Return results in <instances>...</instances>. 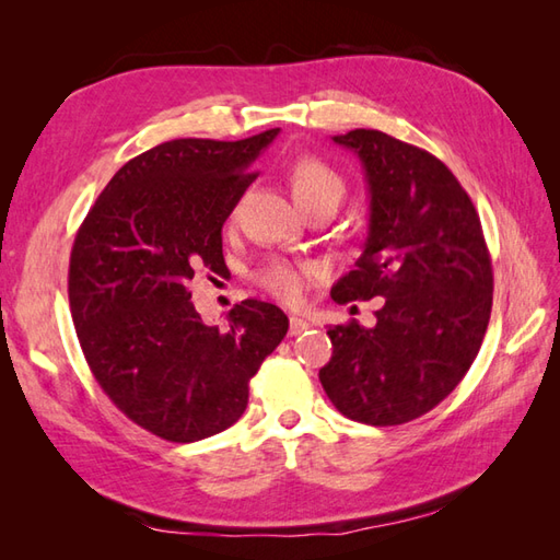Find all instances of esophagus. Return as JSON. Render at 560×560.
Masks as SVG:
<instances>
[{"mask_svg":"<svg viewBox=\"0 0 560 560\" xmlns=\"http://www.w3.org/2000/svg\"><path fill=\"white\" fill-rule=\"evenodd\" d=\"M311 327V323H307V319H303V317H299V315H291V319H289V335L291 337H299V335H303V331Z\"/></svg>","mask_w":560,"mask_h":560,"instance_id":"esophagus-1","label":"esophagus"}]
</instances>
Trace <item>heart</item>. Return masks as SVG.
Segmentation results:
<instances>
[{
  "mask_svg": "<svg viewBox=\"0 0 560 560\" xmlns=\"http://www.w3.org/2000/svg\"><path fill=\"white\" fill-rule=\"evenodd\" d=\"M289 183L295 201H299L305 211L319 205H329L337 209L343 197H347V183H343V177L331 168L329 163L315 156H303L295 161L291 165ZM311 273H315L311 265L273 259L255 273V279L261 289H267L271 295H277V299L293 301L301 295L303 283Z\"/></svg>",
  "mask_w": 560,
  "mask_h": 560,
  "instance_id": "1",
  "label": "heart"
}]
</instances>
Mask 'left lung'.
<instances>
[{
    "label": "left lung",
    "instance_id": "left-lung-1",
    "mask_svg": "<svg viewBox=\"0 0 560 560\" xmlns=\"http://www.w3.org/2000/svg\"><path fill=\"white\" fill-rule=\"evenodd\" d=\"M335 141L363 163L371 225L331 299L380 307L375 327L327 329L335 351L319 383L347 419L399 425L438 407L477 359L493 305L491 255L469 195L433 153L377 129Z\"/></svg>",
    "mask_w": 560,
    "mask_h": 560
}]
</instances>
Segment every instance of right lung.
Returning <instances> with one entry per match:
<instances>
[{"label":"right lung","instance_id":"add662e5","mask_svg":"<svg viewBox=\"0 0 560 560\" xmlns=\"http://www.w3.org/2000/svg\"><path fill=\"white\" fill-rule=\"evenodd\" d=\"M279 129L241 141L173 139L127 161L79 225L69 307L101 389L144 431L195 443L241 419L249 380L289 331L247 299L229 327L201 323L187 283L221 271V229Z\"/></svg>","mask_w":560,"mask_h":560}]
</instances>
